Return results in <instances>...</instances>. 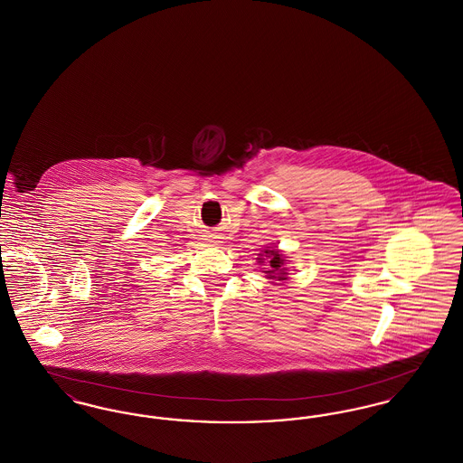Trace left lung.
I'll list each match as a JSON object with an SVG mask.
<instances>
[{
	"mask_svg": "<svg viewBox=\"0 0 463 463\" xmlns=\"http://www.w3.org/2000/svg\"><path fill=\"white\" fill-rule=\"evenodd\" d=\"M265 257L269 259V270H265L269 276H270V279H279V281H283V279H287L285 276H287V269L283 267L285 264V260H283V257L279 255V251H276V250H265L264 251Z\"/></svg>",
	"mask_w": 463,
	"mask_h": 463,
	"instance_id": "8db88e82",
	"label": "left lung"
}]
</instances>
